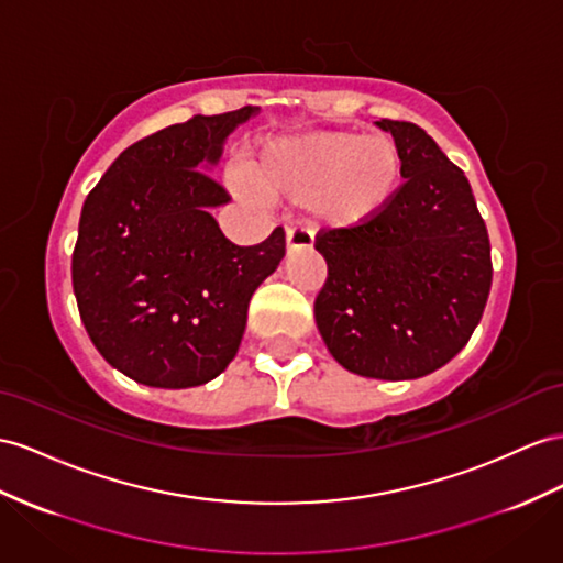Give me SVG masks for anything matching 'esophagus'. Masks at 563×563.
I'll return each instance as SVG.
<instances>
[{
	"label": "esophagus",
	"instance_id": "1",
	"mask_svg": "<svg viewBox=\"0 0 563 563\" xmlns=\"http://www.w3.org/2000/svg\"><path fill=\"white\" fill-rule=\"evenodd\" d=\"M313 244V233L311 230H307V228H287V233H285V252L287 254H292V252H297V250H301V247H311Z\"/></svg>",
	"mask_w": 563,
	"mask_h": 563
}]
</instances>
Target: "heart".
Wrapping results in <instances>:
<instances>
[{"mask_svg":"<svg viewBox=\"0 0 563 563\" xmlns=\"http://www.w3.org/2000/svg\"><path fill=\"white\" fill-rule=\"evenodd\" d=\"M242 170L256 190L311 201L321 223L354 228L385 209L397 192L401 156L383 135L313 133L268 142Z\"/></svg>","mask_w":563,"mask_h":563,"instance_id":"1","label":"heart"}]
</instances>
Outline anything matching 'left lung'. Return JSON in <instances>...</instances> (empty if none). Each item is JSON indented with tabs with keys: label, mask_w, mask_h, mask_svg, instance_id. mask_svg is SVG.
I'll return each mask as SVG.
<instances>
[{
	"label": "left lung",
	"mask_w": 563,
	"mask_h": 563,
	"mask_svg": "<svg viewBox=\"0 0 563 563\" xmlns=\"http://www.w3.org/2000/svg\"><path fill=\"white\" fill-rule=\"evenodd\" d=\"M401 183L373 219L316 235L328 278L313 316L328 352L356 376L413 380L466 347L493 285V258L468 178L423 128L378 121Z\"/></svg>",
	"instance_id": "1"
}]
</instances>
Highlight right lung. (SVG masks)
Here are the masks:
<instances>
[{
    "mask_svg": "<svg viewBox=\"0 0 563 563\" xmlns=\"http://www.w3.org/2000/svg\"><path fill=\"white\" fill-rule=\"evenodd\" d=\"M258 109L192 117L119 154L82 205L74 292L85 330L128 378L164 390L213 380L233 362L254 290L285 256V230L230 242L211 207L225 137Z\"/></svg>",
    "mask_w": 563,
    "mask_h": 563,
    "instance_id": "right-lung-1",
    "label": "right lung"
}]
</instances>
